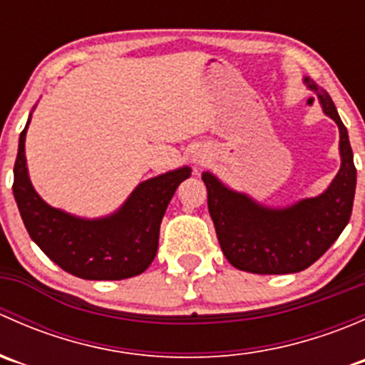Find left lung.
<instances>
[{
    "label": "left lung",
    "instance_id": "1",
    "mask_svg": "<svg viewBox=\"0 0 365 365\" xmlns=\"http://www.w3.org/2000/svg\"><path fill=\"white\" fill-rule=\"evenodd\" d=\"M323 111L339 125L341 169L329 189L318 197L298 201L288 208H264L245 194L224 187L203 173L208 190V212L220 249L231 264L251 274H295L311 267L329 251L349 222L356 187L348 130L342 125L332 98L312 81Z\"/></svg>",
    "mask_w": 365,
    "mask_h": 365
}]
</instances>
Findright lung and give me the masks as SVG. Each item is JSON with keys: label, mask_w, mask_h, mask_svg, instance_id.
Wrapping results in <instances>:
<instances>
[{"label": "right lung", "mask_w": 365, "mask_h": 365, "mask_svg": "<svg viewBox=\"0 0 365 365\" xmlns=\"http://www.w3.org/2000/svg\"><path fill=\"white\" fill-rule=\"evenodd\" d=\"M28 125L29 120L19 138L12 189L31 240L76 277L120 281L143 274L157 254L165 208L176 187L190 176V168L143 182L111 217L77 219L47 205L33 189L24 157Z\"/></svg>", "instance_id": "right-lung-1"}]
</instances>
